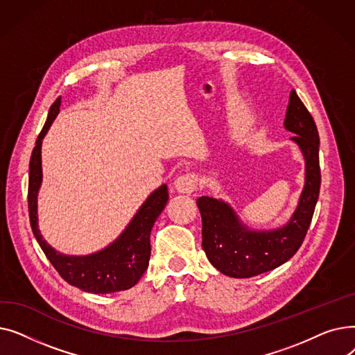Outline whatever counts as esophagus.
<instances>
[{"label": "esophagus", "instance_id": "obj_1", "mask_svg": "<svg viewBox=\"0 0 355 355\" xmlns=\"http://www.w3.org/2000/svg\"><path fill=\"white\" fill-rule=\"evenodd\" d=\"M174 189L181 194H191L197 189V177L194 174H184L175 178Z\"/></svg>", "mask_w": 355, "mask_h": 355}]
</instances>
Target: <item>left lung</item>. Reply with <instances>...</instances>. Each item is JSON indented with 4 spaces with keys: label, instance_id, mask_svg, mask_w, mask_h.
<instances>
[{
    "label": "left lung",
    "instance_id": "8db88e82",
    "mask_svg": "<svg viewBox=\"0 0 355 355\" xmlns=\"http://www.w3.org/2000/svg\"><path fill=\"white\" fill-rule=\"evenodd\" d=\"M284 126L305 159V184L297 206L286 225L270 229H250L225 200L200 197L197 206L202 220V250L223 275L252 277L269 272L301 248L318 201L321 187L320 135L308 109L292 90Z\"/></svg>",
    "mask_w": 355,
    "mask_h": 355
}]
</instances>
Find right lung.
<instances>
[{"instance_id": "1", "label": "right lung", "mask_w": 355, "mask_h": 355, "mask_svg": "<svg viewBox=\"0 0 355 355\" xmlns=\"http://www.w3.org/2000/svg\"><path fill=\"white\" fill-rule=\"evenodd\" d=\"M60 105L62 98H58L51 105L46 123L40 135L37 137L35 146L30 158L28 214L31 230L37 239V243L40 245L42 250L50 260V263L67 284L89 293L103 295L126 291L137 285L148 268L149 256H151L149 236H151L155 220L168 201L166 184H162L161 187L148 196L137 214L128 223L125 230L102 250L76 256L64 254L51 248L43 239L39 229L37 198H39V190L43 181L42 144L55 116L59 115Z\"/></svg>"}]
</instances>
